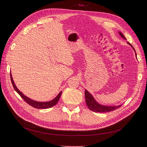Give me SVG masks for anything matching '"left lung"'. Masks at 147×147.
I'll return each instance as SVG.
<instances>
[{"instance_id": "obj_1", "label": "left lung", "mask_w": 147, "mask_h": 147, "mask_svg": "<svg viewBox=\"0 0 147 147\" xmlns=\"http://www.w3.org/2000/svg\"><path fill=\"white\" fill-rule=\"evenodd\" d=\"M119 34L120 36H121L122 38H123L124 40H126V37L124 36V35L121 32H119ZM127 44H129V45H131V47H132L133 50H134L135 51L136 56L137 57V54H136L134 48H133V47L129 43V42H127ZM84 95H85L86 103L87 106L88 107V108L90 109V110H91V111H93V112H99V113L109 112H111V111L116 110L121 106V105H117V106H108V105H104L100 104L99 102H97L95 100L94 97L92 96L91 93L89 92L86 90H85V91H84Z\"/></svg>"}]
</instances>
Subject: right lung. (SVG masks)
I'll list each match as a JSON object with an SVG mask.
<instances>
[{"instance_id": "right-lung-1", "label": "right lung", "mask_w": 147, "mask_h": 147, "mask_svg": "<svg viewBox=\"0 0 147 147\" xmlns=\"http://www.w3.org/2000/svg\"><path fill=\"white\" fill-rule=\"evenodd\" d=\"M10 78H11V81L13 84V86L15 90L18 93L20 94V96L23 98L27 103L30 105V106L33 107L35 108V109H48V108H51L52 107L55 106L57 103V102L59 101L60 97L61 96L62 94V91H61L56 96V97L55 98L53 99V100H50V101H48V102H38V101H36L34 100L33 99H30L29 97H27L26 96H25L24 94H23L17 88V87L16 86V84H15L14 81H13V78H12V75L10 73Z\"/></svg>"}]
</instances>
